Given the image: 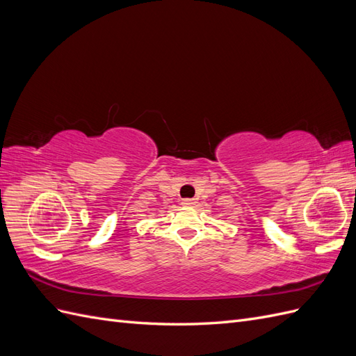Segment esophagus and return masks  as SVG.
Returning <instances> with one entry per match:
<instances>
[{
    "mask_svg": "<svg viewBox=\"0 0 356 356\" xmlns=\"http://www.w3.org/2000/svg\"><path fill=\"white\" fill-rule=\"evenodd\" d=\"M195 199H182V204H186V207H190V204H195Z\"/></svg>",
    "mask_w": 356,
    "mask_h": 356,
    "instance_id": "esophagus-1",
    "label": "esophagus"
}]
</instances>
